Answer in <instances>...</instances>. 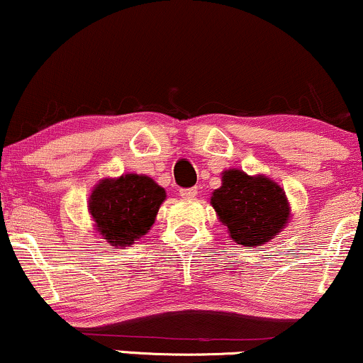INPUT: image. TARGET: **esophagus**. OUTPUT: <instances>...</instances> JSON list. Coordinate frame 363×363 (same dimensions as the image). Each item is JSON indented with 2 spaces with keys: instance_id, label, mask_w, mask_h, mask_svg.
<instances>
[{
  "instance_id": "obj_1",
  "label": "esophagus",
  "mask_w": 363,
  "mask_h": 363,
  "mask_svg": "<svg viewBox=\"0 0 363 363\" xmlns=\"http://www.w3.org/2000/svg\"><path fill=\"white\" fill-rule=\"evenodd\" d=\"M179 194H181L182 198H186V199H193V198H196V194H198V189H196V187H189V189H181V191H179Z\"/></svg>"
}]
</instances>
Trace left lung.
Returning a JSON list of instances; mask_svg holds the SVG:
<instances>
[{"label": "left lung", "mask_w": 363, "mask_h": 363, "mask_svg": "<svg viewBox=\"0 0 363 363\" xmlns=\"http://www.w3.org/2000/svg\"><path fill=\"white\" fill-rule=\"evenodd\" d=\"M211 206L240 245L257 247L274 239L285 228L291 208L283 187L264 174L249 176L244 170L222 172V186L211 193Z\"/></svg>", "instance_id": "1"}]
</instances>
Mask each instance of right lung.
I'll list each match as a JSON object with an SVG mask.
<instances>
[{"label":"right lung","instance_id":"right-lung-1","mask_svg":"<svg viewBox=\"0 0 363 363\" xmlns=\"http://www.w3.org/2000/svg\"><path fill=\"white\" fill-rule=\"evenodd\" d=\"M165 198L164 187L143 174L104 177L91 189L89 213L97 234L123 249L148 234Z\"/></svg>","mask_w":363,"mask_h":363}]
</instances>
